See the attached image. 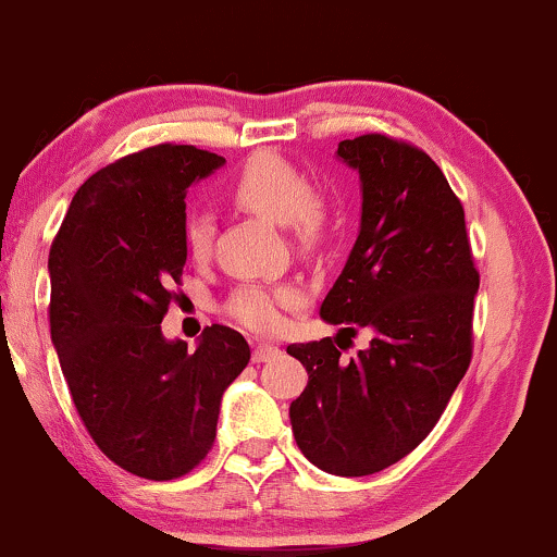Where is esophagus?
Returning <instances> with one entry per match:
<instances>
[{
    "label": "esophagus",
    "instance_id": "1",
    "mask_svg": "<svg viewBox=\"0 0 557 557\" xmlns=\"http://www.w3.org/2000/svg\"><path fill=\"white\" fill-rule=\"evenodd\" d=\"M277 355H280V347H274V344H257L255 351H251L255 362H270L272 357Z\"/></svg>",
    "mask_w": 557,
    "mask_h": 557
}]
</instances>
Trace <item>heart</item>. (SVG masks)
I'll return each mask as SVG.
<instances>
[{"label": "heart", "instance_id": "heart-1", "mask_svg": "<svg viewBox=\"0 0 557 557\" xmlns=\"http://www.w3.org/2000/svg\"><path fill=\"white\" fill-rule=\"evenodd\" d=\"M228 200L244 213L259 215L287 231L293 246L313 255L331 242L336 231L334 200L311 185L300 166L274 151H259L246 159L228 185ZM213 246V221L193 213L185 221V249L193 262H206ZM306 293L295 283H246L226 300V313L238 326L270 336L285 329L287 313L298 311Z\"/></svg>", "mask_w": 557, "mask_h": 557}]
</instances>
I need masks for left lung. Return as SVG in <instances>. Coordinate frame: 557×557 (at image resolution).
Instances as JSON below:
<instances>
[{
	"label": "left lung",
	"mask_w": 557,
	"mask_h": 557,
	"mask_svg": "<svg viewBox=\"0 0 557 557\" xmlns=\"http://www.w3.org/2000/svg\"><path fill=\"white\" fill-rule=\"evenodd\" d=\"M339 157L360 172L362 226L321 315L336 336L290 344L308 370L290 404L300 453L326 473L360 478L417 449L473 360V306L481 285L466 210L442 169L408 140L364 133ZM360 327L370 350L344 361Z\"/></svg>",
	"instance_id": "1"
}]
</instances>
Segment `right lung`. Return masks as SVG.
Instances as JSON below:
<instances>
[{
    "label": "right lung",
    "mask_w": 557,
    "mask_h": 557,
    "mask_svg": "<svg viewBox=\"0 0 557 557\" xmlns=\"http://www.w3.org/2000/svg\"><path fill=\"white\" fill-rule=\"evenodd\" d=\"M223 161L177 144L112 161L76 189L48 255L51 339L76 413L115 466L146 481L206 460L223 391L251 360L221 323L195 351L161 336L187 262V187Z\"/></svg>",
    "instance_id": "1"
}]
</instances>
